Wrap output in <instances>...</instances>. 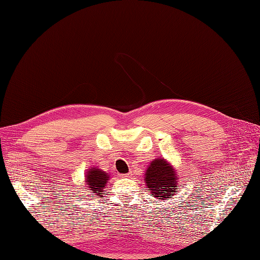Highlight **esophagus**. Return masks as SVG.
<instances>
[{"mask_svg": "<svg viewBox=\"0 0 260 260\" xmlns=\"http://www.w3.org/2000/svg\"><path fill=\"white\" fill-rule=\"evenodd\" d=\"M129 176H131L129 173H128V174H121L120 178H129Z\"/></svg>", "mask_w": 260, "mask_h": 260, "instance_id": "1", "label": "esophagus"}]
</instances>
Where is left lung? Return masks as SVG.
Listing matches in <instances>:
<instances>
[{
	"label": "left lung",
	"instance_id": "left-lung-1",
	"mask_svg": "<svg viewBox=\"0 0 260 260\" xmlns=\"http://www.w3.org/2000/svg\"><path fill=\"white\" fill-rule=\"evenodd\" d=\"M146 189L157 200H169L175 194L179 187L178 176L167 159L157 157L147 167L144 176Z\"/></svg>",
	"mask_w": 260,
	"mask_h": 260
}]
</instances>
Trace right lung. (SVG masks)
<instances>
[{
  "label": "right lung",
  "instance_id": "1",
  "mask_svg": "<svg viewBox=\"0 0 260 260\" xmlns=\"http://www.w3.org/2000/svg\"><path fill=\"white\" fill-rule=\"evenodd\" d=\"M86 184L90 190L91 197H103L104 189L109 180V174L98 168H91L86 172Z\"/></svg>",
  "mask_w": 260,
  "mask_h": 260
}]
</instances>
